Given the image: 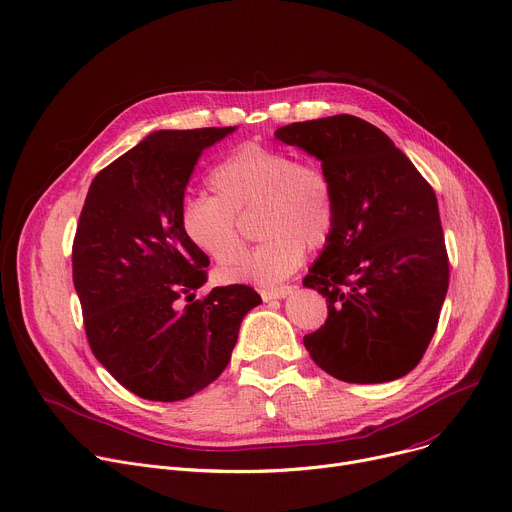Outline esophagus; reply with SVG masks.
Returning a JSON list of instances; mask_svg holds the SVG:
<instances>
[{
    "mask_svg": "<svg viewBox=\"0 0 512 512\" xmlns=\"http://www.w3.org/2000/svg\"><path fill=\"white\" fill-rule=\"evenodd\" d=\"M292 286H278V288H267V290H261V298L265 300V302H269V300H282V298H286L288 294H292Z\"/></svg>",
    "mask_w": 512,
    "mask_h": 512,
    "instance_id": "esophagus-1",
    "label": "esophagus"
}]
</instances>
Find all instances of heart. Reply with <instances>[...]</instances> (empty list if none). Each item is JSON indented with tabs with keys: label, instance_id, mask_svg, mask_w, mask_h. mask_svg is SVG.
<instances>
[{
	"label": "heart",
	"instance_id": "obj_1",
	"mask_svg": "<svg viewBox=\"0 0 512 512\" xmlns=\"http://www.w3.org/2000/svg\"><path fill=\"white\" fill-rule=\"evenodd\" d=\"M214 195H187L179 224L187 241L222 267L243 255L236 214L255 210V234L263 241L228 280L274 286L300 267L306 249L323 247L335 228L333 181L315 162H296L290 152L255 142L241 144L210 173Z\"/></svg>",
	"mask_w": 512,
	"mask_h": 512
}]
</instances>
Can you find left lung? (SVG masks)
<instances>
[{"mask_svg": "<svg viewBox=\"0 0 512 512\" xmlns=\"http://www.w3.org/2000/svg\"><path fill=\"white\" fill-rule=\"evenodd\" d=\"M276 138L321 160L335 187V228L302 280L327 298L304 348L331 377L387 383L414 370L449 288L438 201L389 135L352 115L284 125Z\"/></svg>", "mask_w": 512, "mask_h": 512, "instance_id": "obj_1", "label": "left lung"}]
</instances>
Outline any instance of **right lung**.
<instances>
[{
    "label": "right lung",
    "mask_w": 512,
    "mask_h": 512,
    "mask_svg": "<svg viewBox=\"0 0 512 512\" xmlns=\"http://www.w3.org/2000/svg\"><path fill=\"white\" fill-rule=\"evenodd\" d=\"M236 127L162 129L94 177L74 238V286L92 354L131 393L181 401L230 362L261 296L243 284L201 300L210 259L181 230L179 208L201 152ZM181 297L192 302L183 310Z\"/></svg>",
    "instance_id": "right-lung-1"
}]
</instances>
